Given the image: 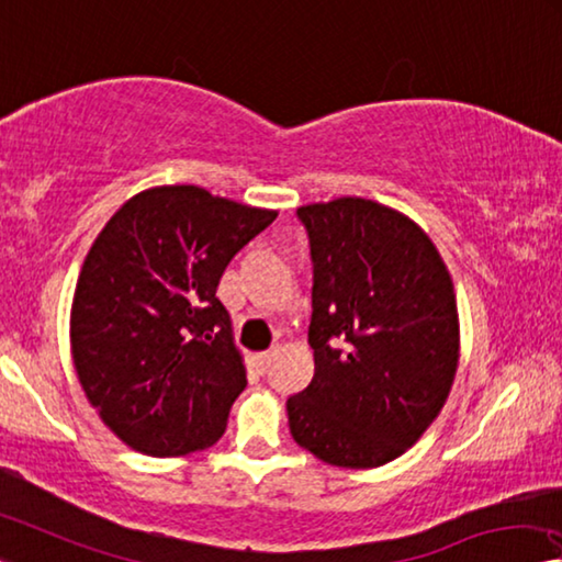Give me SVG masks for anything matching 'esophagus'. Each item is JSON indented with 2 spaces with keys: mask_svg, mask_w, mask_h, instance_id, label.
Wrapping results in <instances>:
<instances>
[{
  "mask_svg": "<svg viewBox=\"0 0 562 562\" xmlns=\"http://www.w3.org/2000/svg\"><path fill=\"white\" fill-rule=\"evenodd\" d=\"M272 358H274V352L272 350H267V352H260V355H257V370H260V372H267V370H270V362H272Z\"/></svg>",
  "mask_w": 562,
  "mask_h": 562,
  "instance_id": "esophagus-1",
  "label": "esophagus"
}]
</instances>
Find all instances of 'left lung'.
I'll return each mask as SVG.
<instances>
[{
  "instance_id": "1",
  "label": "left lung",
  "mask_w": 562,
  "mask_h": 562,
  "mask_svg": "<svg viewBox=\"0 0 562 562\" xmlns=\"http://www.w3.org/2000/svg\"><path fill=\"white\" fill-rule=\"evenodd\" d=\"M313 260L315 378L288 397L300 448L337 468L403 456L450 395L460 358L456 290L413 220L362 198L297 210Z\"/></svg>"
}]
</instances>
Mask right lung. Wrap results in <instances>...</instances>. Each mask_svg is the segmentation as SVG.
Instances as JSON below:
<instances>
[{"label": "right lung", "mask_w": 562, "mask_h": 562, "mask_svg": "<svg viewBox=\"0 0 562 562\" xmlns=\"http://www.w3.org/2000/svg\"><path fill=\"white\" fill-rule=\"evenodd\" d=\"M278 212L155 187L114 212L79 272L72 358L85 395L122 442L153 458L215 442L247 385L217 284Z\"/></svg>", "instance_id": "add662e5"}]
</instances>
